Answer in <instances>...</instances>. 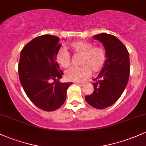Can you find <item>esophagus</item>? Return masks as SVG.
Masks as SVG:
<instances>
[{
	"mask_svg": "<svg viewBox=\"0 0 146 146\" xmlns=\"http://www.w3.org/2000/svg\"><path fill=\"white\" fill-rule=\"evenodd\" d=\"M76 84L80 86H82L83 85H84V83H81V82H76Z\"/></svg>",
	"mask_w": 146,
	"mask_h": 146,
	"instance_id": "obj_1",
	"label": "esophagus"
}]
</instances>
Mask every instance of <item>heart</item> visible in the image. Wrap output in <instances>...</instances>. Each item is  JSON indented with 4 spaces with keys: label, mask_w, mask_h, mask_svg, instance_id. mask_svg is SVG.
<instances>
[{
    "label": "heart",
    "mask_w": 146,
    "mask_h": 146,
    "mask_svg": "<svg viewBox=\"0 0 146 146\" xmlns=\"http://www.w3.org/2000/svg\"><path fill=\"white\" fill-rule=\"evenodd\" d=\"M73 52L81 55L80 67H71L65 73L67 80L80 82L87 79L94 73L100 71L107 60L105 49L100 46H94L86 41H77L69 45ZM55 61L62 68H66L70 64L69 53L64 48H60L55 54Z\"/></svg>",
    "instance_id": "1"
}]
</instances>
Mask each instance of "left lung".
Instances as JSON below:
<instances>
[{"label":"left lung","instance_id":"obj_1","mask_svg":"<svg viewBox=\"0 0 146 146\" xmlns=\"http://www.w3.org/2000/svg\"><path fill=\"white\" fill-rule=\"evenodd\" d=\"M94 38L103 44L107 60L95 79L98 80L92 83L94 92L86 96L85 100L91 106L102 110L114 104L125 89L129 76V57L124 44L113 35L101 33Z\"/></svg>","mask_w":146,"mask_h":146}]
</instances>
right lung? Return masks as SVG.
Here are the masks:
<instances>
[{"instance_id": "1", "label": "right lung", "mask_w": 146, "mask_h": 146, "mask_svg": "<svg viewBox=\"0 0 146 146\" xmlns=\"http://www.w3.org/2000/svg\"><path fill=\"white\" fill-rule=\"evenodd\" d=\"M61 46L60 38L45 35L30 41L20 54L21 84L29 99L44 111L60 108L66 98L67 89L73 84L60 82L64 73L56 62L55 54Z\"/></svg>"}]
</instances>
